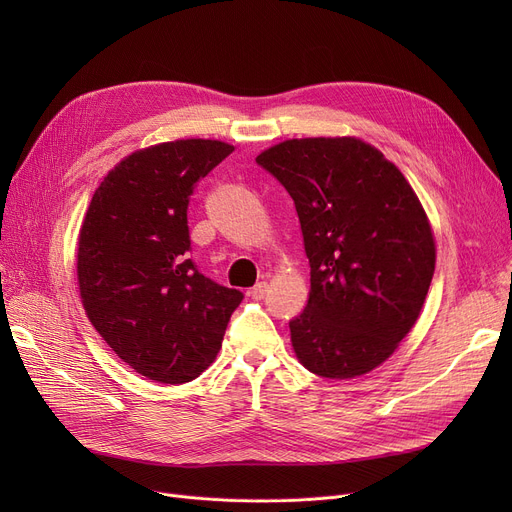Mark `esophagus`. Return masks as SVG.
<instances>
[{"label": "esophagus", "mask_w": 512, "mask_h": 512, "mask_svg": "<svg viewBox=\"0 0 512 512\" xmlns=\"http://www.w3.org/2000/svg\"><path fill=\"white\" fill-rule=\"evenodd\" d=\"M265 294H267V284H265V282H259V284H255V286L249 290V297H251L253 301L265 299Z\"/></svg>", "instance_id": "esophagus-1"}]
</instances>
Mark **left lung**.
<instances>
[{"label": "left lung", "instance_id": "8db88e82", "mask_svg": "<svg viewBox=\"0 0 512 512\" xmlns=\"http://www.w3.org/2000/svg\"><path fill=\"white\" fill-rule=\"evenodd\" d=\"M297 207L311 288L290 321L303 367L348 380L380 367L421 315L436 238L413 186L357 137L288 139L261 151Z\"/></svg>", "mask_w": 512, "mask_h": 512}]
</instances>
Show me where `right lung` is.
<instances>
[{"label":"right lung","instance_id":"right-lung-1","mask_svg":"<svg viewBox=\"0 0 512 512\" xmlns=\"http://www.w3.org/2000/svg\"><path fill=\"white\" fill-rule=\"evenodd\" d=\"M234 151L211 139L157 143L105 174L78 232L76 278L99 336L159 384L191 382L218 357L242 292L188 259L195 186Z\"/></svg>","mask_w":512,"mask_h":512}]
</instances>
